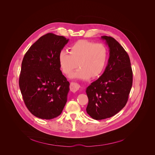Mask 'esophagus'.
I'll list each match as a JSON object with an SVG mask.
<instances>
[{
	"label": "esophagus",
	"mask_w": 155,
	"mask_h": 155,
	"mask_svg": "<svg viewBox=\"0 0 155 155\" xmlns=\"http://www.w3.org/2000/svg\"><path fill=\"white\" fill-rule=\"evenodd\" d=\"M81 88V86L75 82H71L70 84V90L72 92H76Z\"/></svg>",
	"instance_id": "esophagus-1"
}]
</instances>
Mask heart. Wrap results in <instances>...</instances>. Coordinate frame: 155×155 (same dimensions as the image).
I'll return each instance as SVG.
<instances>
[{
	"label": "heart",
	"mask_w": 155,
	"mask_h": 155,
	"mask_svg": "<svg viewBox=\"0 0 155 155\" xmlns=\"http://www.w3.org/2000/svg\"><path fill=\"white\" fill-rule=\"evenodd\" d=\"M107 55V49L104 45L81 40L70 47L69 53L61 51L58 58L60 66L64 74H69L79 64L81 67L73 73L70 78L86 80L91 76L98 77L102 73Z\"/></svg>",
	"instance_id": "heart-1"
}]
</instances>
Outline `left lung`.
<instances>
[{
	"label": "left lung",
	"mask_w": 155,
	"mask_h": 155,
	"mask_svg": "<svg viewBox=\"0 0 155 155\" xmlns=\"http://www.w3.org/2000/svg\"><path fill=\"white\" fill-rule=\"evenodd\" d=\"M109 48L107 66L103 74L87 87V112L95 120L109 118L126 105L133 85V71L129 55L110 36H101Z\"/></svg>",
	"instance_id": "left-lung-1"
}]
</instances>
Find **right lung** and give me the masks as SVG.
<instances>
[{"label": "right lung", "instance_id": "1", "mask_svg": "<svg viewBox=\"0 0 155 155\" xmlns=\"http://www.w3.org/2000/svg\"><path fill=\"white\" fill-rule=\"evenodd\" d=\"M68 41L47 33L30 46L23 58L19 86L27 108L37 117L55 118L66 105L70 84L62 74L58 58Z\"/></svg>", "mask_w": 155, "mask_h": 155}]
</instances>
